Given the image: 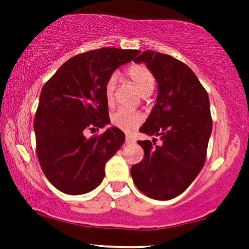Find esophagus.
Returning <instances> with one entry per match:
<instances>
[{"label": "esophagus", "instance_id": "esophagus-1", "mask_svg": "<svg viewBox=\"0 0 249 249\" xmlns=\"http://www.w3.org/2000/svg\"><path fill=\"white\" fill-rule=\"evenodd\" d=\"M132 142H135V139L130 137V136H127L125 137V144H132Z\"/></svg>", "mask_w": 249, "mask_h": 249}]
</instances>
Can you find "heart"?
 Instances as JSON below:
<instances>
[{"instance_id":"1","label":"heart","mask_w":249,"mask_h":249,"mask_svg":"<svg viewBox=\"0 0 249 249\" xmlns=\"http://www.w3.org/2000/svg\"><path fill=\"white\" fill-rule=\"evenodd\" d=\"M127 74L134 81L142 95L152 91L154 88V76H153L151 70L144 64H132L127 69ZM117 80V74L112 73L105 83L104 94L107 104H112V102H113ZM142 121H144V115L137 111H131L128 108H119L111 117L112 124L125 132H132L136 130L142 124Z\"/></svg>"}]
</instances>
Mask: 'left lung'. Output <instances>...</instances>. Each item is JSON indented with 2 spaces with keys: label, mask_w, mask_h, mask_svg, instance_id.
I'll list each match as a JSON object with an SVG mask.
<instances>
[{
  "label": "left lung",
  "mask_w": 249,
  "mask_h": 249,
  "mask_svg": "<svg viewBox=\"0 0 249 249\" xmlns=\"http://www.w3.org/2000/svg\"><path fill=\"white\" fill-rule=\"evenodd\" d=\"M136 63L144 62L159 86L156 104L139 131L158 136L139 141L142 162L131 166L135 185L153 199L168 200L188 188L203 169L212 132L210 100L205 88L188 66L175 57L145 51Z\"/></svg>",
  "instance_id": "8db88e82"
}]
</instances>
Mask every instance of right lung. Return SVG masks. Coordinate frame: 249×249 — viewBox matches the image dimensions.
I'll list each match as a JSON object with an SVG mask.
<instances>
[{
    "mask_svg": "<svg viewBox=\"0 0 249 249\" xmlns=\"http://www.w3.org/2000/svg\"><path fill=\"white\" fill-rule=\"evenodd\" d=\"M138 50L103 47L78 54L61 66L40 91L34 130L40 168L68 195L89 193L104 178L105 164L124 142L117 127L87 138V130L110 124L104 87Z\"/></svg>",
    "mask_w": 249,
    "mask_h": 249,
    "instance_id": "1",
    "label": "right lung"
}]
</instances>
